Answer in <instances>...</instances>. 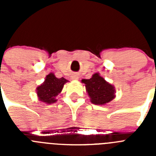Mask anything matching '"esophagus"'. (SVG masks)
I'll use <instances>...</instances> for the list:
<instances>
[{
  "mask_svg": "<svg viewBox=\"0 0 156 156\" xmlns=\"http://www.w3.org/2000/svg\"><path fill=\"white\" fill-rule=\"evenodd\" d=\"M72 79L73 80H78L79 79V76L77 75H73V76H72Z\"/></svg>",
  "mask_w": 156,
  "mask_h": 156,
  "instance_id": "obj_1",
  "label": "esophagus"
}]
</instances>
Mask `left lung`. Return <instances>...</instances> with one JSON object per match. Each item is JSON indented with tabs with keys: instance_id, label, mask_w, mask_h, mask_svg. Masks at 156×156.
<instances>
[{
	"instance_id": "1",
	"label": "left lung",
	"mask_w": 156,
	"mask_h": 156,
	"mask_svg": "<svg viewBox=\"0 0 156 156\" xmlns=\"http://www.w3.org/2000/svg\"><path fill=\"white\" fill-rule=\"evenodd\" d=\"M86 90L94 105H105L115 98V87L105 81L99 73H94L90 79L82 80Z\"/></svg>"
}]
</instances>
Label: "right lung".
Instances as JSON below:
<instances>
[{
    "label": "right lung",
    "mask_w": 156,
    "mask_h": 156,
    "mask_svg": "<svg viewBox=\"0 0 156 156\" xmlns=\"http://www.w3.org/2000/svg\"><path fill=\"white\" fill-rule=\"evenodd\" d=\"M66 82H68V80L63 77L58 79L52 73L48 74L45 78L44 82L37 88L39 101L46 104H53L55 102L57 101L55 97L61 93Z\"/></svg>",
    "instance_id": "1"
}]
</instances>
